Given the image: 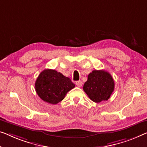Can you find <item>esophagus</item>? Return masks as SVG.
Segmentation results:
<instances>
[{
	"label": "esophagus",
	"mask_w": 147,
	"mask_h": 147,
	"mask_svg": "<svg viewBox=\"0 0 147 147\" xmlns=\"http://www.w3.org/2000/svg\"><path fill=\"white\" fill-rule=\"evenodd\" d=\"M75 84L78 87H81L82 86V81H76V82H75Z\"/></svg>",
	"instance_id": "esophagus-1"
}]
</instances>
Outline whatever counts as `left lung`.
<instances>
[{
	"mask_svg": "<svg viewBox=\"0 0 147 147\" xmlns=\"http://www.w3.org/2000/svg\"><path fill=\"white\" fill-rule=\"evenodd\" d=\"M114 86V81L108 72L94 70L88 76L83 90L92 101L100 103L109 99Z\"/></svg>",
	"mask_w": 147,
	"mask_h": 147,
	"instance_id": "8db88e82",
	"label": "left lung"
}]
</instances>
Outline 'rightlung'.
I'll use <instances>...</instances> for the list:
<instances>
[{"mask_svg":"<svg viewBox=\"0 0 147 147\" xmlns=\"http://www.w3.org/2000/svg\"><path fill=\"white\" fill-rule=\"evenodd\" d=\"M74 87L75 85L69 78L52 69L43 71L35 83V88L39 98L51 104L62 101L68 92Z\"/></svg>","mask_w":147,"mask_h":147,"instance_id":"add662e5","label":"right lung"}]
</instances>
